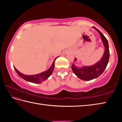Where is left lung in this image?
<instances>
[{
    "label": "left lung",
    "mask_w": 122,
    "mask_h": 122,
    "mask_svg": "<svg viewBox=\"0 0 122 122\" xmlns=\"http://www.w3.org/2000/svg\"><path fill=\"white\" fill-rule=\"evenodd\" d=\"M93 28L95 29L100 34L101 39L105 47V51L101 60L92 66H88V67L84 66L82 68H78L74 64H72L71 69L73 73L78 78L84 81H90L100 76L106 68L110 56L108 40L98 29L95 27H93ZM76 60V59H75L74 61Z\"/></svg>",
    "instance_id": "left-lung-1"
}]
</instances>
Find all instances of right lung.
I'll return each mask as SVG.
<instances>
[{
  "mask_svg": "<svg viewBox=\"0 0 122 122\" xmlns=\"http://www.w3.org/2000/svg\"><path fill=\"white\" fill-rule=\"evenodd\" d=\"M56 58H55L54 61L52 65L51 66V67L49 68V69L47 70V71L43 72L40 74H36V75H26L24 74H22L18 71L15 67H14V69H15V71L16 72L18 75H19L20 77L22 78H23L24 80H26L27 81L32 82V83H40L41 82L46 80L49 76H50L51 74L53 73V71L54 68V66H55V60Z\"/></svg>",
  "mask_w": 122,
  "mask_h": 122,
  "instance_id": "add662e5",
  "label": "right lung"
}]
</instances>
